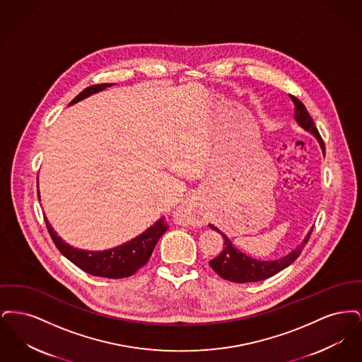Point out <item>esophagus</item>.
Returning a JSON list of instances; mask_svg holds the SVG:
<instances>
[{
    "label": "esophagus",
    "instance_id": "1",
    "mask_svg": "<svg viewBox=\"0 0 362 362\" xmlns=\"http://www.w3.org/2000/svg\"><path fill=\"white\" fill-rule=\"evenodd\" d=\"M182 209H183V210H189V209H191V204H189V202L183 204V206H182Z\"/></svg>",
    "mask_w": 362,
    "mask_h": 362
}]
</instances>
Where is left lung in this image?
Instances as JSON below:
<instances>
[{
  "label": "left lung",
  "mask_w": 362,
  "mask_h": 362,
  "mask_svg": "<svg viewBox=\"0 0 362 362\" xmlns=\"http://www.w3.org/2000/svg\"><path fill=\"white\" fill-rule=\"evenodd\" d=\"M292 99L293 104H294V119L297 123L305 129L307 132H310V134H313L315 137L317 138L322 151L325 152V142L323 138L320 137L313 119L310 118L305 105L301 103L296 96L289 95ZM211 229L218 230V228H216L214 225H209ZM310 230L308 236L304 239V241L297 245V248L292 251L289 255H286L285 258L278 259V260H272V262H264V260H257V259L247 257L245 254H243L238 248L233 247V244L230 240L225 236L223 232H220V235H223L224 239V248L220 252L218 257L211 259L209 262L210 267L224 279H228L230 282H238V284H244V282H258V281H263L266 278L276 276V273H279L281 270H284L285 267H288L289 264H292L296 259L300 257L303 248L305 247V244L310 240Z\"/></svg>",
  "instance_id": "left-lung-1"
}]
</instances>
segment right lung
<instances>
[{"label":"right lung","instance_id":"obj_1","mask_svg":"<svg viewBox=\"0 0 362 362\" xmlns=\"http://www.w3.org/2000/svg\"><path fill=\"white\" fill-rule=\"evenodd\" d=\"M111 86L112 84H96V86H88L83 92H80L70 102V104L77 103L90 96L92 93L103 90L107 86ZM45 221L55 247L59 250V252L65 258L69 259L71 263H74L77 267H80L88 274L112 278V279L133 276L138 269L146 264L155 250L157 241L170 228L165 223V217H161L155 225L146 229L142 235H139L133 240L122 244L119 247L105 250V251H84V250H77L70 247L69 244H66L59 236H57L52 225L49 224L47 218H45Z\"/></svg>","mask_w":362,"mask_h":362}]
</instances>
